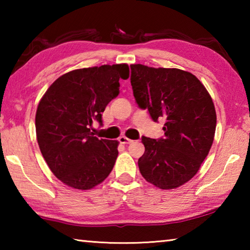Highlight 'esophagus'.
<instances>
[{
    "instance_id": "esophagus-1",
    "label": "esophagus",
    "mask_w": 250,
    "mask_h": 250,
    "mask_svg": "<svg viewBox=\"0 0 250 250\" xmlns=\"http://www.w3.org/2000/svg\"><path fill=\"white\" fill-rule=\"evenodd\" d=\"M119 142L122 143V145H129V143L132 142V140H130L129 138L125 137V135H122V137L119 138Z\"/></svg>"
}]
</instances>
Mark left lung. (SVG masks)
Masks as SVG:
<instances>
[{"label":"left lung","mask_w":250,"mask_h":250,"mask_svg":"<svg viewBox=\"0 0 250 250\" xmlns=\"http://www.w3.org/2000/svg\"><path fill=\"white\" fill-rule=\"evenodd\" d=\"M131 67V86L139 107L154 121L162 118L164 137L142 138L146 151L138 161L146 182L161 189L185 184L200 170L213 145L216 111L196 76L177 68Z\"/></svg>","instance_id":"1"}]
</instances>
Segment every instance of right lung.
I'll use <instances>...</instances> for the list:
<instances>
[{"mask_svg":"<svg viewBox=\"0 0 250 250\" xmlns=\"http://www.w3.org/2000/svg\"><path fill=\"white\" fill-rule=\"evenodd\" d=\"M126 64L71 70L50 84L36 110V138L50 171L65 185L90 189L107 179L118 156L117 140L94 137L90 128L119 95Z\"/></svg>","mask_w":250,"mask_h":250,"instance_id":"1","label":"right lung"}]
</instances>
